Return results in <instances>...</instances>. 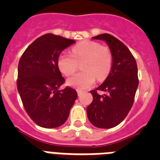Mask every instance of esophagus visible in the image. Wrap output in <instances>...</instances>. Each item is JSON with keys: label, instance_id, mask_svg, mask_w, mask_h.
<instances>
[{"label": "esophagus", "instance_id": "1", "mask_svg": "<svg viewBox=\"0 0 160 160\" xmlns=\"http://www.w3.org/2000/svg\"><path fill=\"white\" fill-rule=\"evenodd\" d=\"M77 93H78V95L80 96L82 94V90H77Z\"/></svg>", "mask_w": 160, "mask_h": 160}]
</instances>
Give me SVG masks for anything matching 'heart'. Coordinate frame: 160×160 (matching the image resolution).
I'll return each instance as SVG.
<instances>
[{
  "label": "heart",
  "instance_id": "1",
  "mask_svg": "<svg viewBox=\"0 0 160 160\" xmlns=\"http://www.w3.org/2000/svg\"><path fill=\"white\" fill-rule=\"evenodd\" d=\"M81 70L67 79V84L79 90L92 87L96 78L102 81L112 67L113 57L111 50L107 46L91 41H84L72 48V54L62 53L58 59V65L65 75L69 76L77 70L81 63Z\"/></svg>",
  "mask_w": 160,
  "mask_h": 160
}]
</instances>
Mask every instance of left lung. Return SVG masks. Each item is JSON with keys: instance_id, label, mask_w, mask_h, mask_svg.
Here are the masks:
<instances>
[{"instance_id": "obj_1", "label": "left lung", "mask_w": 160, "mask_h": 160, "mask_svg": "<svg viewBox=\"0 0 160 160\" xmlns=\"http://www.w3.org/2000/svg\"><path fill=\"white\" fill-rule=\"evenodd\" d=\"M107 44L113 63L108 76L99 87L91 90L93 102L87 108L88 119L98 128H112L122 122L129 113L138 86V68L128 48L108 33L93 37ZM98 90L103 95L98 94Z\"/></svg>"}]
</instances>
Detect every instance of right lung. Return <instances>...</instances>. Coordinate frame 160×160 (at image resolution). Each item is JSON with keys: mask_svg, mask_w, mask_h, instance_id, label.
<instances>
[{"mask_svg": "<svg viewBox=\"0 0 160 160\" xmlns=\"http://www.w3.org/2000/svg\"><path fill=\"white\" fill-rule=\"evenodd\" d=\"M75 42L46 33L25 49L18 63V90L31 119L44 128L65 123L78 98L75 90L60 87L65 82L58 65L59 55Z\"/></svg>", "mask_w": 160, "mask_h": 160, "instance_id": "add662e5", "label": "right lung"}]
</instances>
